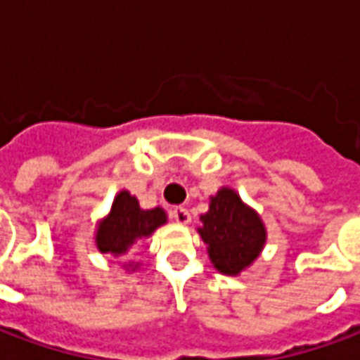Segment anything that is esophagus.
Returning <instances> with one entry per match:
<instances>
[{
  "instance_id": "1",
  "label": "esophagus",
  "mask_w": 360,
  "mask_h": 360,
  "mask_svg": "<svg viewBox=\"0 0 360 360\" xmlns=\"http://www.w3.org/2000/svg\"><path fill=\"white\" fill-rule=\"evenodd\" d=\"M172 218L181 224V226H187L188 221H191V214H188L187 208H183V206H177V208H173L172 210Z\"/></svg>"
}]
</instances>
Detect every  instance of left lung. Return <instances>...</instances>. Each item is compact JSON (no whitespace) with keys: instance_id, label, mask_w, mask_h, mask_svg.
<instances>
[{"instance_id":"8db88e82","label":"left lung","mask_w":360,"mask_h":360,"mask_svg":"<svg viewBox=\"0 0 360 360\" xmlns=\"http://www.w3.org/2000/svg\"><path fill=\"white\" fill-rule=\"evenodd\" d=\"M200 221L202 227H198V233L208 245L212 264L221 274H241L264 249L262 219L233 188L221 187L210 196V210L200 216Z\"/></svg>"}]
</instances>
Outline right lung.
<instances>
[{
  "mask_svg": "<svg viewBox=\"0 0 360 360\" xmlns=\"http://www.w3.org/2000/svg\"><path fill=\"white\" fill-rule=\"evenodd\" d=\"M165 221L167 216L160 206L152 210H142L136 196L129 191H121L113 198L110 214L98 224L96 247L102 255L121 257L139 239L150 237Z\"/></svg>",
  "mask_w": 360,
  "mask_h": 360,
  "instance_id": "1",
  "label": "right lung"
}]
</instances>
